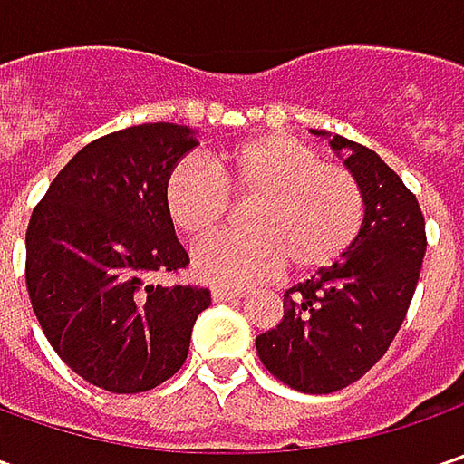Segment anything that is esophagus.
Masks as SVG:
<instances>
[{
	"label": "esophagus",
	"instance_id": "obj_1",
	"mask_svg": "<svg viewBox=\"0 0 464 464\" xmlns=\"http://www.w3.org/2000/svg\"><path fill=\"white\" fill-rule=\"evenodd\" d=\"M211 296H214V302H235V299H242V292H232V289H222V286H217L214 292H211Z\"/></svg>",
	"mask_w": 464,
	"mask_h": 464
}]
</instances>
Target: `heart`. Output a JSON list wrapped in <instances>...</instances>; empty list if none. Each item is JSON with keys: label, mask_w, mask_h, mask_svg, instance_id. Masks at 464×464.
Listing matches in <instances>:
<instances>
[{"label": "heart", "mask_w": 464, "mask_h": 464, "mask_svg": "<svg viewBox=\"0 0 464 464\" xmlns=\"http://www.w3.org/2000/svg\"><path fill=\"white\" fill-rule=\"evenodd\" d=\"M229 198L254 201L247 236L206 243L193 256L196 276L211 284L250 286L289 266L314 274L346 253L364 224V193L356 175L323 162L295 136L268 134L242 141L201 162H178L165 180V211L190 242L218 234Z\"/></svg>", "instance_id": "1"}]
</instances>
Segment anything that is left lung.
Segmentation results:
<instances>
[{"instance_id":"left-lung-1","label":"left lung","mask_w":464,"mask_h":464,"mask_svg":"<svg viewBox=\"0 0 464 464\" xmlns=\"http://www.w3.org/2000/svg\"><path fill=\"white\" fill-rule=\"evenodd\" d=\"M317 136H328L314 131ZM346 168L364 193L359 237L333 266L284 292V317L256 338L263 366L307 395L343 390L387 353L419 284L426 222L416 196L380 154L346 136Z\"/></svg>"}]
</instances>
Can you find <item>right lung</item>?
<instances>
[{
  "label": "right lung",
  "mask_w": 464,
  "mask_h": 464,
  "mask_svg": "<svg viewBox=\"0 0 464 464\" xmlns=\"http://www.w3.org/2000/svg\"><path fill=\"white\" fill-rule=\"evenodd\" d=\"M178 123H144L90 141L53 178L25 235V281L48 343L82 380L147 392L186 364L208 289L150 284L188 253L165 211V180L196 147Z\"/></svg>",
  "instance_id": "obj_1"
}]
</instances>
